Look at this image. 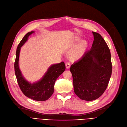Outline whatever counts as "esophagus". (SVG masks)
I'll return each mask as SVG.
<instances>
[{
	"mask_svg": "<svg viewBox=\"0 0 127 127\" xmlns=\"http://www.w3.org/2000/svg\"><path fill=\"white\" fill-rule=\"evenodd\" d=\"M65 65H66V68L67 69H69V68H70V63L69 62H67L66 63Z\"/></svg>",
	"mask_w": 127,
	"mask_h": 127,
	"instance_id": "esophagus-1",
	"label": "esophagus"
}]
</instances>
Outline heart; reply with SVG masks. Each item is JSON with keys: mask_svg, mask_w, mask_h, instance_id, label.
Returning a JSON list of instances; mask_svg holds the SVG:
<instances>
[{"mask_svg": "<svg viewBox=\"0 0 127 127\" xmlns=\"http://www.w3.org/2000/svg\"><path fill=\"white\" fill-rule=\"evenodd\" d=\"M77 40V39H75V40ZM87 42L86 40H83L79 41L72 48L69 53V57L70 59L75 61L82 57L87 50Z\"/></svg>", "mask_w": 127, "mask_h": 127, "instance_id": "b5f03b06", "label": "heart"}]
</instances>
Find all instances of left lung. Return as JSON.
Segmentation results:
<instances>
[{"label":"left lung","mask_w":127,"mask_h":127,"mask_svg":"<svg viewBox=\"0 0 127 127\" xmlns=\"http://www.w3.org/2000/svg\"><path fill=\"white\" fill-rule=\"evenodd\" d=\"M94 40L90 50L71 65L75 94L90 101L99 98L106 90L112 72L111 54L100 34L92 32Z\"/></svg>","instance_id":"obj_1"}]
</instances>
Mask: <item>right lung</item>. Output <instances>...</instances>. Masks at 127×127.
I'll list each match as a JSON object with an SVG mask.
<instances>
[{
  "label": "right lung",
  "mask_w": 127,
  "mask_h": 127,
  "mask_svg": "<svg viewBox=\"0 0 127 127\" xmlns=\"http://www.w3.org/2000/svg\"><path fill=\"white\" fill-rule=\"evenodd\" d=\"M28 32L19 43L16 53L15 72L20 89L26 96L34 100L44 101L48 100L54 93V87L56 79L65 70L64 62L52 65L42 77L38 81L31 83L23 76L19 66L21 48L27 41L29 36L34 33Z\"/></svg>",
  "instance_id": "1"
}]
</instances>
